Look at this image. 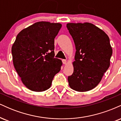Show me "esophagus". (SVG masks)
<instances>
[{
  "label": "esophagus",
  "mask_w": 121,
  "mask_h": 121,
  "mask_svg": "<svg viewBox=\"0 0 121 121\" xmlns=\"http://www.w3.org/2000/svg\"><path fill=\"white\" fill-rule=\"evenodd\" d=\"M62 63H63L64 64H66V62H67V61H66V60H65V59H62Z\"/></svg>",
  "instance_id": "1"
}]
</instances>
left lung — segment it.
Wrapping results in <instances>:
<instances>
[{
  "mask_svg": "<svg viewBox=\"0 0 121 121\" xmlns=\"http://www.w3.org/2000/svg\"><path fill=\"white\" fill-rule=\"evenodd\" d=\"M66 27L76 47L74 71L68 76L69 86L77 91L93 89L110 66L112 48L105 32L89 23H68Z\"/></svg>",
  "mask_w": 121,
  "mask_h": 121,
  "instance_id": "left-lung-1",
  "label": "left lung"
}]
</instances>
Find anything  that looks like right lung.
<instances>
[{
    "label": "right lung",
    "instance_id": "add662e5",
    "mask_svg": "<svg viewBox=\"0 0 121 121\" xmlns=\"http://www.w3.org/2000/svg\"><path fill=\"white\" fill-rule=\"evenodd\" d=\"M60 23L40 22L22 30L12 47L13 63L22 81L34 91L51 87L59 73L61 60L55 58V38L61 28Z\"/></svg>",
    "mask_w": 121,
    "mask_h": 121
}]
</instances>
